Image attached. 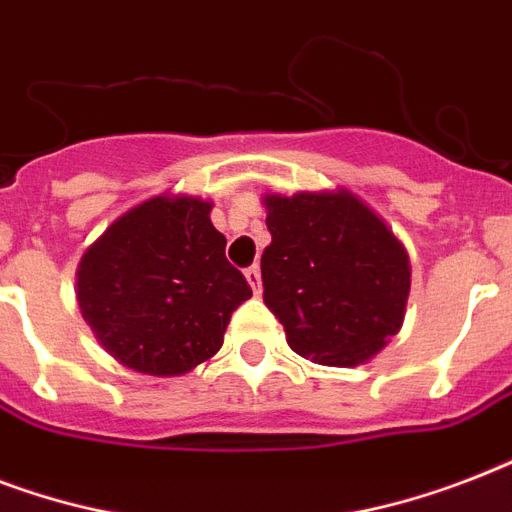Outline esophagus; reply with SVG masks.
<instances>
[{"instance_id": "obj_1", "label": "esophagus", "mask_w": 512, "mask_h": 512, "mask_svg": "<svg viewBox=\"0 0 512 512\" xmlns=\"http://www.w3.org/2000/svg\"><path fill=\"white\" fill-rule=\"evenodd\" d=\"M244 276H247L249 287L255 289V295H260V268H257V265H249L247 271H244Z\"/></svg>"}]
</instances>
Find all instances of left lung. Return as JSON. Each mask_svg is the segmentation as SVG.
Returning a JSON list of instances; mask_svg holds the SVG:
<instances>
[{"instance_id":"left-lung-1","label":"left lung","mask_w":512,"mask_h":512,"mask_svg":"<svg viewBox=\"0 0 512 512\" xmlns=\"http://www.w3.org/2000/svg\"><path fill=\"white\" fill-rule=\"evenodd\" d=\"M263 300L297 356L356 366L401 329L409 257L348 191L265 196Z\"/></svg>"}]
</instances>
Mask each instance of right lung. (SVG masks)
Wrapping results in <instances>:
<instances>
[{
	"mask_svg": "<svg viewBox=\"0 0 512 512\" xmlns=\"http://www.w3.org/2000/svg\"><path fill=\"white\" fill-rule=\"evenodd\" d=\"M209 209L193 196H154L84 252L79 311L119 364L154 377L191 372L220 350L231 313L252 297Z\"/></svg>",
	"mask_w": 512,
	"mask_h": 512,
	"instance_id": "right-lung-1",
	"label": "right lung"
}]
</instances>
